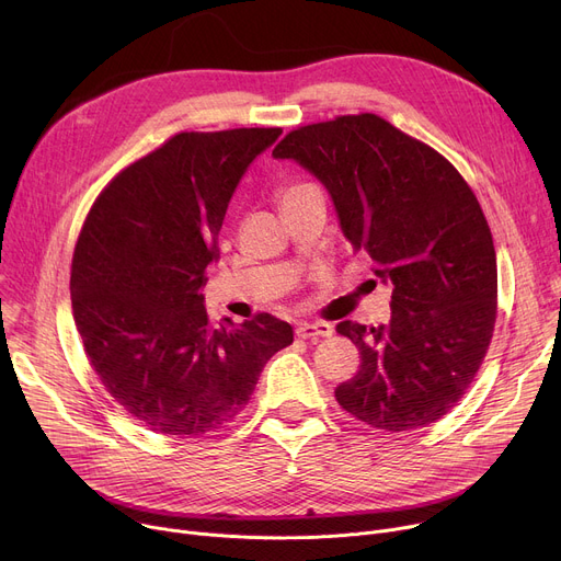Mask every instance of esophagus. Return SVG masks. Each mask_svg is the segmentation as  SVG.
<instances>
[{"label":"esophagus","instance_id":"obj_1","mask_svg":"<svg viewBox=\"0 0 561 561\" xmlns=\"http://www.w3.org/2000/svg\"><path fill=\"white\" fill-rule=\"evenodd\" d=\"M295 333L300 339H329L333 333V327L329 322H300L295 327Z\"/></svg>","mask_w":561,"mask_h":561}]
</instances>
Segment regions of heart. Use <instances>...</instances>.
<instances>
[{"instance_id": "b5f03b06", "label": "heart", "mask_w": 561, "mask_h": 561, "mask_svg": "<svg viewBox=\"0 0 561 561\" xmlns=\"http://www.w3.org/2000/svg\"><path fill=\"white\" fill-rule=\"evenodd\" d=\"M309 190H316L313 184H307V182H295V184H288V186H284L282 190V205L284 203H288V201H293V198H297V196H302V194H307Z\"/></svg>"}]
</instances>
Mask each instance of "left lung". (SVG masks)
<instances>
[{"mask_svg": "<svg viewBox=\"0 0 561 561\" xmlns=\"http://www.w3.org/2000/svg\"><path fill=\"white\" fill-rule=\"evenodd\" d=\"M273 158L324 184L345 239L392 288L388 324L335 327L360 352L335 399L390 433L437 422L471 386L496 322V250L469 184L431 146L369 112L297 128Z\"/></svg>", "mask_w": 561, "mask_h": 561, "instance_id": "8db88e82", "label": "left lung"}]
</instances>
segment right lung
<instances>
[{
	"instance_id": "1",
	"label": "right lung",
	"mask_w": 561,
	"mask_h": 561,
	"mask_svg": "<svg viewBox=\"0 0 561 561\" xmlns=\"http://www.w3.org/2000/svg\"><path fill=\"white\" fill-rule=\"evenodd\" d=\"M282 128L180 133L112 180L71 261V309L90 365L128 415L198 437L234 420L261 369L293 343L271 313L214 327L207 266L237 186Z\"/></svg>"
}]
</instances>
